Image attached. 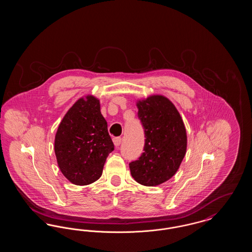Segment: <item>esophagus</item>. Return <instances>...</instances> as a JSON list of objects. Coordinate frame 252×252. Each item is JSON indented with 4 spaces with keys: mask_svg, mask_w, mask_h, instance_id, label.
<instances>
[{
    "mask_svg": "<svg viewBox=\"0 0 252 252\" xmlns=\"http://www.w3.org/2000/svg\"><path fill=\"white\" fill-rule=\"evenodd\" d=\"M113 143L115 146H119L121 143H122V138L121 137H116V138H113Z\"/></svg>",
    "mask_w": 252,
    "mask_h": 252,
    "instance_id": "1",
    "label": "esophagus"
}]
</instances>
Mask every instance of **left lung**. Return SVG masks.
Masks as SVG:
<instances>
[{"instance_id":"left-lung-1","label":"left lung","mask_w":252,"mask_h":252,"mask_svg":"<svg viewBox=\"0 0 252 252\" xmlns=\"http://www.w3.org/2000/svg\"><path fill=\"white\" fill-rule=\"evenodd\" d=\"M138 117L144 129V153L129 163L133 179L144 186L170 180L186 154L187 135L180 112L162 95L137 102Z\"/></svg>"}]
</instances>
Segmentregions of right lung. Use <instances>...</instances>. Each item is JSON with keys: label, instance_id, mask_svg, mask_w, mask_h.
<instances>
[{"label": "right lung", "instance_id": "1", "mask_svg": "<svg viewBox=\"0 0 252 252\" xmlns=\"http://www.w3.org/2000/svg\"><path fill=\"white\" fill-rule=\"evenodd\" d=\"M114 144L107 121L94 96L78 99L59 126L55 153L64 177L75 185H88L102 176L108 154Z\"/></svg>", "mask_w": 252, "mask_h": 252}]
</instances>
